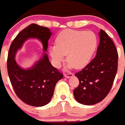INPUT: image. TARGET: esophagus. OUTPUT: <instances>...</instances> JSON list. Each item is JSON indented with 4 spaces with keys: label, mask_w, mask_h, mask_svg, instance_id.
<instances>
[{
    "label": "esophagus",
    "mask_w": 125,
    "mask_h": 125,
    "mask_svg": "<svg viewBox=\"0 0 125 125\" xmlns=\"http://www.w3.org/2000/svg\"><path fill=\"white\" fill-rule=\"evenodd\" d=\"M64 76H65V77L67 78H69L73 76V74L72 72H66V73L64 74Z\"/></svg>",
    "instance_id": "esophagus-1"
}]
</instances>
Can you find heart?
I'll return each mask as SVG.
<instances>
[{
	"mask_svg": "<svg viewBox=\"0 0 125 125\" xmlns=\"http://www.w3.org/2000/svg\"><path fill=\"white\" fill-rule=\"evenodd\" d=\"M97 44V38L93 32L66 30L58 35L56 45L50 47V54L57 66L67 54L68 66L81 68L89 63Z\"/></svg>",
	"mask_w": 125,
	"mask_h": 125,
	"instance_id": "heart-1",
	"label": "heart"
}]
</instances>
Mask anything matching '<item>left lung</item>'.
Segmentation results:
<instances>
[{
	"mask_svg": "<svg viewBox=\"0 0 125 125\" xmlns=\"http://www.w3.org/2000/svg\"><path fill=\"white\" fill-rule=\"evenodd\" d=\"M96 56L82 70L76 73L78 86L73 91L74 98L83 105H94L107 95L114 84L118 69L117 50L108 34L101 30Z\"/></svg>",
	"mask_w": 125,
	"mask_h": 125,
	"instance_id": "left-lung-1",
	"label": "left lung"
}]
</instances>
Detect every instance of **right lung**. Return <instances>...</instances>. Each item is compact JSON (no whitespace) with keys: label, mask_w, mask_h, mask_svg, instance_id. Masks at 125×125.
<instances>
[{"label":"right lung","mask_w":125,"mask_h":125,"mask_svg":"<svg viewBox=\"0 0 125 125\" xmlns=\"http://www.w3.org/2000/svg\"><path fill=\"white\" fill-rule=\"evenodd\" d=\"M51 32L47 27L32 23L22 30L11 42L7 58V71L16 95L24 103L34 107L45 105L51 101L57 83L63 74L53 67L46 53L28 70L21 68L15 60V53L28 38H37L47 51Z\"/></svg>","instance_id":"right-lung-1"}]
</instances>
